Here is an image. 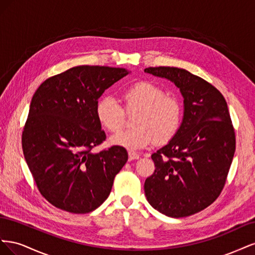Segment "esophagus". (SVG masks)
Returning <instances> with one entry per match:
<instances>
[{
  "instance_id": "obj_1",
  "label": "esophagus",
  "mask_w": 255,
  "mask_h": 255,
  "mask_svg": "<svg viewBox=\"0 0 255 255\" xmlns=\"http://www.w3.org/2000/svg\"><path fill=\"white\" fill-rule=\"evenodd\" d=\"M139 158V154L134 151H128V159L133 160V159H138Z\"/></svg>"
}]
</instances>
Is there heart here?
<instances>
[{
	"instance_id": "1",
	"label": "heart",
	"mask_w": 255,
	"mask_h": 255,
	"mask_svg": "<svg viewBox=\"0 0 255 255\" xmlns=\"http://www.w3.org/2000/svg\"><path fill=\"white\" fill-rule=\"evenodd\" d=\"M128 112L139 111L135 120L136 128L125 130L111 138V143L128 150H139L152 144L167 143L179 133L183 120V106L175 97L151 82H139L122 94ZM100 123L112 133L123 128L126 111L111 96L102 97L96 107Z\"/></svg>"
}]
</instances>
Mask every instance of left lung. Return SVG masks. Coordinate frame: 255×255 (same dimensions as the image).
Returning a JSON list of instances; mask_svg holds the SVG:
<instances>
[{"mask_svg": "<svg viewBox=\"0 0 255 255\" xmlns=\"http://www.w3.org/2000/svg\"><path fill=\"white\" fill-rule=\"evenodd\" d=\"M144 72L173 82L184 97L179 133L152 154L155 170L144 182L149 203L169 217L201 212L225 187L235 152V130L221 92L198 75L175 67Z\"/></svg>", "mask_w": 255, "mask_h": 255, "instance_id": "left-lung-1", "label": "left lung"}]
</instances>
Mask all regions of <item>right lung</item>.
<instances>
[{"label": "right lung", "mask_w": 255, "mask_h": 255, "mask_svg": "<svg viewBox=\"0 0 255 255\" xmlns=\"http://www.w3.org/2000/svg\"><path fill=\"white\" fill-rule=\"evenodd\" d=\"M127 74L125 68L78 66L51 76L34 94L22 149L38 190L55 207L87 214L110 196L128 156L118 145L91 152L106 139L96 107Z\"/></svg>", "instance_id": "right-lung-1"}]
</instances>
